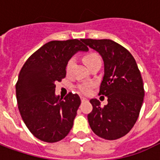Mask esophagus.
<instances>
[{
	"label": "esophagus",
	"mask_w": 160,
	"mask_h": 160,
	"mask_svg": "<svg viewBox=\"0 0 160 160\" xmlns=\"http://www.w3.org/2000/svg\"><path fill=\"white\" fill-rule=\"evenodd\" d=\"M80 99H81V102H85V101L87 100V98H84V97H80Z\"/></svg>",
	"instance_id": "esophagus-1"
}]
</instances>
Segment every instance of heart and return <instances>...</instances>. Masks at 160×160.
Returning <instances> with one entry per match:
<instances>
[{"instance_id":"b5f03b06","label":"heart","mask_w":160,"mask_h":160,"mask_svg":"<svg viewBox=\"0 0 160 160\" xmlns=\"http://www.w3.org/2000/svg\"><path fill=\"white\" fill-rule=\"evenodd\" d=\"M98 61H101V60L100 58H99V56H98L96 53H87V55L84 56V62L87 65V68L90 67L91 65L93 64L94 62H98ZM73 63H74V57H72V58H70V59L68 61V63H67L66 67L67 71H69L70 68H71L72 66L73 65ZM92 87H93V85L92 83H83L80 84L77 87H78V89H79V91H80L81 93L88 94L91 92Z\"/></svg>"}]
</instances>
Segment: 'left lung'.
<instances>
[{"mask_svg": "<svg viewBox=\"0 0 160 160\" xmlns=\"http://www.w3.org/2000/svg\"><path fill=\"white\" fill-rule=\"evenodd\" d=\"M102 56L104 74L99 95L108 98V104L92 98V111L87 118L98 136L112 141L122 137L134 127L144 99V87L137 63L123 46L111 39H81Z\"/></svg>", "mask_w": 160, "mask_h": 160, "instance_id": "left-lung-1", "label": "left lung"}]
</instances>
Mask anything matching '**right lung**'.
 <instances>
[{
    "label": "right lung",
    "instance_id": "1",
    "mask_svg": "<svg viewBox=\"0 0 160 160\" xmlns=\"http://www.w3.org/2000/svg\"><path fill=\"white\" fill-rule=\"evenodd\" d=\"M87 50L81 39L50 41L33 53L20 70L16 83L19 113L40 141H61L73 127L80 97L69 92L60 98L55 93V83L66 77L68 61L78 51Z\"/></svg>",
    "mask_w": 160,
    "mask_h": 160
}]
</instances>
